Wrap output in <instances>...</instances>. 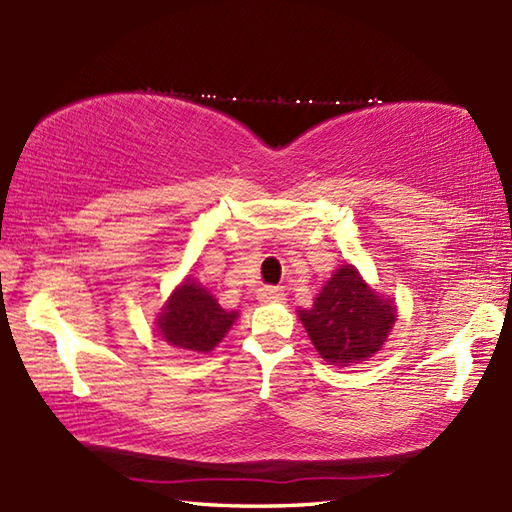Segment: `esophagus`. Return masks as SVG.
Wrapping results in <instances>:
<instances>
[{
	"label": "esophagus",
	"instance_id": "34e87169",
	"mask_svg": "<svg viewBox=\"0 0 512 512\" xmlns=\"http://www.w3.org/2000/svg\"><path fill=\"white\" fill-rule=\"evenodd\" d=\"M286 292L281 290L279 286H264L257 290V299L262 303H275V301H284Z\"/></svg>",
	"mask_w": 512,
	"mask_h": 512
}]
</instances>
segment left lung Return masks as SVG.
<instances>
[{
    "instance_id": "8db88e82",
    "label": "left lung",
    "mask_w": 512,
    "mask_h": 512,
    "mask_svg": "<svg viewBox=\"0 0 512 512\" xmlns=\"http://www.w3.org/2000/svg\"><path fill=\"white\" fill-rule=\"evenodd\" d=\"M299 321L321 358L347 367L369 361L385 345L396 323V306L345 264L325 281L314 306L299 310Z\"/></svg>"
}]
</instances>
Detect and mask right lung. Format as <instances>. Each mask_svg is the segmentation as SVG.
<instances>
[{
  "instance_id": "right-lung-1",
  "label": "right lung",
  "mask_w": 512,
  "mask_h": 512,
  "mask_svg": "<svg viewBox=\"0 0 512 512\" xmlns=\"http://www.w3.org/2000/svg\"><path fill=\"white\" fill-rule=\"evenodd\" d=\"M235 319L237 312L224 310L200 281L187 279L171 292L156 325L169 345L189 354H206L224 339Z\"/></svg>"
}]
</instances>
